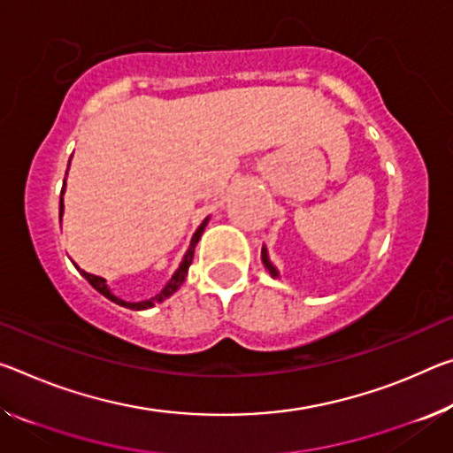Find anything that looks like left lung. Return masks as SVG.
Instances as JSON below:
<instances>
[{
    "label": "left lung",
    "instance_id": "1",
    "mask_svg": "<svg viewBox=\"0 0 453 453\" xmlns=\"http://www.w3.org/2000/svg\"><path fill=\"white\" fill-rule=\"evenodd\" d=\"M262 262H264V265H265V268H268V272H270V274H272V276H278V272H276V268H274V265H272V264H270V260H268V256H265V250H262Z\"/></svg>",
    "mask_w": 453,
    "mask_h": 453
}]
</instances>
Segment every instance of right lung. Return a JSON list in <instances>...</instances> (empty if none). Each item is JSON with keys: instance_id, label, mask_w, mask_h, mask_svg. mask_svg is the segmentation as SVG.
Here are the masks:
<instances>
[{"instance_id": "add662e5", "label": "right lung", "mask_w": 453, "mask_h": 453, "mask_svg": "<svg viewBox=\"0 0 453 453\" xmlns=\"http://www.w3.org/2000/svg\"><path fill=\"white\" fill-rule=\"evenodd\" d=\"M68 165H70V163H68ZM62 191H64V188H62ZM60 215H62V197H60ZM205 226H207V219L197 227V232H196V235H193V240H191V246H189V250H188V254H185L183 262H181V265H179V270L175 272L173 278L169 280V284L165 286V288H163L159 294H157V296L149 298V300H142V303H125V300L117 298V296H114V294L109 290V286H106V280H104V278L95 276V274H88V272H84V270H81V272H82V276L92 284V288H96L100 294H103V296L112 300V303H117V304H120V306H127V308H133V311H145V308L155 306L157 303H163L165 298H169L171 294H173V292L179 288V286H181V284L185 282V276H188V270H189V265H191V262H193V254H196V246H197V242H199V238H201V234H203Z\"/></svg>"}]
</instances>
